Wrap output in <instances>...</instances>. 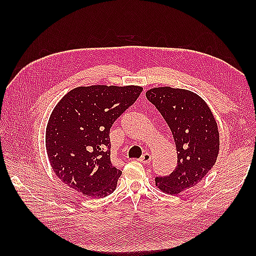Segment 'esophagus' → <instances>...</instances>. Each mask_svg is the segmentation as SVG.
Wrapping results in <instances>:
<instances>
[{
	"label": "esophagus",
	"instance_id": "esophagus-1",
	"mask_svg": "<svg viewBox=\"0 0 256 256\" xmlns=\"http://www.w3.org/2000/svg\"><path fill=\"white\" fill-rule=\"evenodd\" d=\"M150 160H152V156L150 153H144L142 157L140 158V162H142L143 164H148V162H150Z\"/></svg>",
	"mask_w": 256,
	"mask_h": 256
}]
</instances>
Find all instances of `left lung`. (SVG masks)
<instances>
[{
  "instance_id": "1",
  "label": "left lung",
  "mask_w": 256,
  "mask_h": 256,
  "mask_svg": "<svg viewBox=\"0 0 256 256\" xmlns=\"http://www.w3.org/2000/svg\"><path fill=\"white\" fill-rule=\"evenodd\" d=\"M170 126L177 150V166L172 174L156 177V186L177 194L194 187L214 165L219 154V131L208 104L192 91L170 86L146 92Z\"/></svg>"
}]
</instances>
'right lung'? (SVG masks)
Masks as SVG:
<instances>
[{"instance_id":"obj_1","label":"right lung","mask_w":256,"mask_h":256,"mask_svg":"<svg viewBox=\"0 0 256 256\" xmlns=\"http://www.w3.org/2000/svg\"><path fill=\"white\" fill-rule=\"evenodd\" d=\"M142 91L138 86H79L58 102L47 124L46 150L62 182L94 198L116 190L122 172L111 162L110 128Z\"/></svg>"}]
</instances>
